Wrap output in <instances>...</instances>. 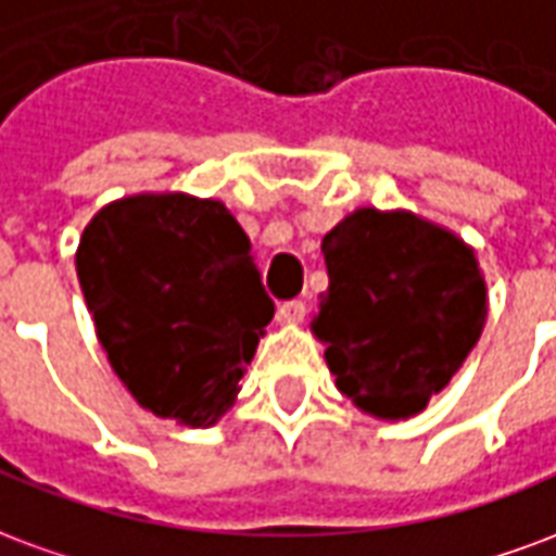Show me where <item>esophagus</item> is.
<instances>
[{"mask_svg":"<svg viewBox=\"0 0 556 556\" xmlns=\"http://www.w3.org/2000/svg\"><path fill=\"white\" fill-rule=\"evenodd\" d=\"M278 319H281V323H290V326L302 323V319H305V302H302V299L281 302V305H278Z\"/></svg>","mask_w":556,"mask_h":556,"instance_id":"esophagus-1","label":"esophagus"}]
</instances>
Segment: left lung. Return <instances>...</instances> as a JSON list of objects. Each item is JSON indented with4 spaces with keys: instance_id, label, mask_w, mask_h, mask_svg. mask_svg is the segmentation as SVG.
<instances>
[{
    "instance_id": "obj_1",
    "label": "left lung",
    "mask_w": 556,
    "mask_h": 556,
    "mask_svg": "<svg viewBox=\"0 0 556 556\" xmlns=\"http://www.w3.org/2000/svg\"><path fill=\"white\" fill-rule=\"evenodd\" d=\"M328 290L314 331L352 403L417 415L453 379L485 319L473 251L412 213L358 210L323 239Z\"/></svg>"
}]
</instances>
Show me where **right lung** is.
Masks as SVG:
<instances>
[{
  "label": "right lung",
  "instance_id": "obj_1",
  "mask_svg": "<svg viewBox=\"0 0 556 556\" xmlns=\"http://www.w3.org/2000/svg\"><path fill=\"white\" fill-rule=\"evenodd\" d=\"M76 275L112 370L139 406L210 427L273 319L251 239L218 201L136 194L85 228Z\"/></svg>",
  "mask_w": 556,
  "mask_h": 556
}]
</instances>
